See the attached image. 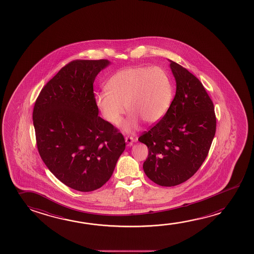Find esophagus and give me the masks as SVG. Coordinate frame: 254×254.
<instances>
[{
    "mask_svg": "<svg viewBox=\"0 0 254 254\" xmlns=\"http://www.w3.org/2000/svg\"><path fill=\"white\" fill-rule=\"evenodd\" d=\"M126 142L127 143V146L133 145V142L134 141V139H133L132 136H127L126 137Z\"/></svg>",
    "mask_w": 254,
    "mask_h": 254,
    "instance_id": "1",
    "label": "esophagus"
}]
</instances>
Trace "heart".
Returning <instances> with one entry per match:
<instances>
[{"instance_id": "b5f03b06", "label": "heart", "mask_w": 254, "mask_h": 254, "mask_svg": "<svg viewBox=\"0 0 254 254\" xmlns=\"http://www.w3.org/2000/svg\"><path fill=\"white\" fill-rule=\"evenodd\" d=\"M106 90L95 95V104L111 125H121L125 107L130 113L124 125L127 132L138 128L140 121L153 125L170 108L174 87L167 71L160 66H135L119 71L109 79Z\"/></svg>"}]
</instances>
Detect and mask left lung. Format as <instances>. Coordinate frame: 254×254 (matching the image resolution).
<instances>
[{
	"mask_svg": "<svg viewBox=\"0 0 254 254\" xmlns=\"http://www.w3.org/2000/svg\"><path fill=\"white\" fill-rule=\"evenodd\" d=\"M170 62L175 98L162 120L138 138L149 150L145 175L164 187L179 185L195 175L216 132L214 106L203 84L186 68Z\"/></svg>",
	"mask_w": 254,
	"mask_h": 254,
	"instance_id": "1",
	"label": "left lung"
}]
</instances>
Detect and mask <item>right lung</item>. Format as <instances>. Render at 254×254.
<instances>
[{"label":"right lung","instance_id":"1","mask_svg":"<svg viewBox=\"0 0 254 254\" xmlns=\"http://www.w3.org/2000/svg\"><path fill=\"white\" fill-rule=\"evenodd\" d=\"M110 62L74 60L43 87L33 112L38 151L68 187L93 191L113 175L126 148L119 129L98 116L93 84Z\"/></svg>","mask_w":254,"mask_h":254}]
</instances>
